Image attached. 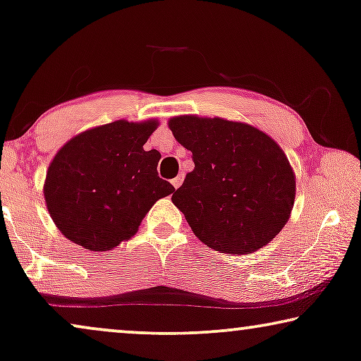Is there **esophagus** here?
Wrapping results in <instances>:
<instances>
[{
  "instance_id": "34e87169",
  "label": "esophagus",
  "mask_w": 361,
  "mask_h": 361,
  "mask_svg": "<svg viewBox=\"0 0 361 361\" xmlns=\"http://www.w3.org/2000/svg\"><path fill=\"white\" fill-rule=\"evenodd\" d=\"M171 184L174 185L176 189H177V187H180V184H182V176H177V177H174V179L171 180Z\"/></svg>"
}]
</instances>
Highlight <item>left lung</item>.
I'll return each instance as SVG.
<instances>
[{"label": "left lung", "mask_w": 361, "mask_h": 361, "mask_svg": "<svg viewBox=\"0 0 361 361\" xmlns=\"http://www.w3.org/2000/svg\"><path fill=\"white\" fill-rule=\"evenodd\" d=\"M169 128L195 164L172 194L195 236L226 255L268 245L289 220L295 195L281 147L263 131L221 118L177 116Z\"/></svg>", "instance_id": "obj_1"}]
</instances>
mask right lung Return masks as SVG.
<instances>
[{"label":"right lung","instance_id":"1","mask_svg":"<svg viewBox=\"0 0 361 361\" xmlns=\"http://www.w3.org/2000/svg\"><path fill=\"white\" fill-rule=\"evenodd\" d=\"M156 121L125 120L72 137L47 171L44 197L57 228L90 251L136 233L156 200L174 192L157 174L159 151H145Z\"/></svg>","mask_w":361,"mask_h":361}]
</instances>
